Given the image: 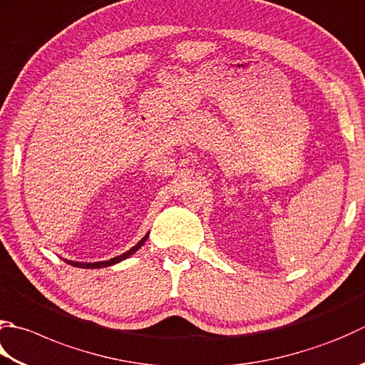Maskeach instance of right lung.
I'll return each mask as SVG.
<instances>
[{
    "label": "right lung",
    "instance_id": "right-lung-1",
    "mask_svg": "<svg viewBox=\"0 0 365 365\" xmlns=\"http://www.w3.org/2000/svg\"><path fill=\"white\" fill-rule=\"evenodd\" d=\"M147 237H148V234H147L145 237L142 239L140 242H138V244H135L131 250H128L126 253L120 255V256H115V258H112V259H109V261H101V262H76V261H68V259H64V261H66L68 264H71V266L82 267V269H101V267H107V266H112V264H117V262H120V261L126 259L128 256H131L133 253L138 252V250H139L142 245H144V242L147 240Z\"/></svg>",
    "mask_w": 365,
    "mask_h": 365
}]
</instances>
